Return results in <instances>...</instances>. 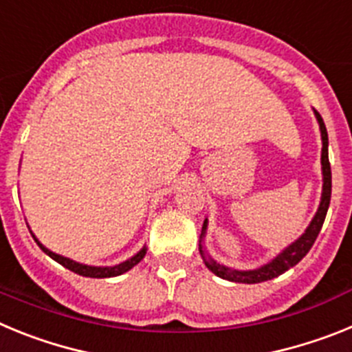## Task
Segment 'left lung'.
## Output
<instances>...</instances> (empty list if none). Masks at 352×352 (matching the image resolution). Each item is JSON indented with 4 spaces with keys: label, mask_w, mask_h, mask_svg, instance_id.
Segmentation results:
<instances>
[{
    "label": "left lung",
    "mask_w": 352,
    "mask_h": 352,
    "mask_svg": "<svg viewBox=\"0 0 352 352\" xmlns=\"http://www.w3.org/2000/svg\"><path fill=\"white\" fill-rule=\"evenodd\" d=\"M314 114H316V120L319 123V130H321V141H322V149H321V170H322V192H321V203L317 208L314 219L310 220L309 227L305 229L303 234L298 239H294L291 245L284 248L280 254H276L270 263L263 264L256 270H236L229 268L226 264H220L213 259V257L208 254L206 247H204V236L208 231V219H204L203 231H201V239H199V252H201V257H203L204 264L208 266L211 273H214L217 276L223 278V280L229 282H238V284H259V282L272 280L275 276L282 275V273L287 272L289 268L296 266L301 259H303L309 250L312 248L314 241H316L317 234L321 231L322 223H324L326 213H328L329 208V199H331V167H329V158H328V132H326V125L322 121L321 114L317 113L314 109Z\"/></svg>",
    "instance_id": "obj_1"
}]
</instances>
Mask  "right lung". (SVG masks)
Listing matches in <instances>:
<instances>
[{"label":"right lung","mask_w":352,"mask_h":352,"mask_svg":"<svg viewBox=\"0 0 352 352\" xmlns=\"http://www.w3.org/2000/svg\"><path fill=\"white\" fill-rule=\"evenodd\" d=\"M31 236H33V239L36 241V245H38L40 248H42L45 254H47L51 259H54L56 263H60L61 266H65L67 270H70V272L77 273V275H82V276H89V278H109V276H118V275H123V273H126L129 270H132L135 264L141 263L142 257L146 256V245L141 248V250L138 252V254H133L130 259L123 261V263L120 264H114V266H89V264H82V263H77V261L70 259V257H65V256H60V254H56V252L49 250L47 247H43L42 243L38 241V238H36L35 234H33V231H30Z\"/></svg>","instance_id":"right-lung-1"}]
</instances>
